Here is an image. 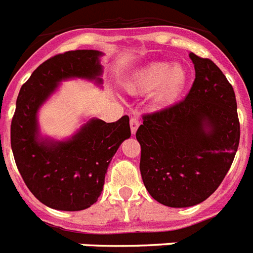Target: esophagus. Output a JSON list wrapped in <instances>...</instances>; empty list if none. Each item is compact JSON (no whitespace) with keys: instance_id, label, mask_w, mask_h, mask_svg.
Masks as SVG:
<instances>
[{"instance_id":"34e87169","label":"esophagus","mask_w":253,"mask_h":253,"mask_svg":"<svg viewBox=\"0 0 253 253\" xmlns=\"http://www.w3.org/2000/svg\"><path fill=\"white\" fill-rule=\"evenodd\" d=\"M129 124H130V130H132V134H136L137 129H138V126H139V120L137 119V117H132Z\"/></svg>"}]
</instances>
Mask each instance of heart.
<instances>
[{
	"label": "heart",
	"instance_id": "1",
	"mask_svg": "<svg viewBox=\"0 0 253 253\" xmlns=\"http://www.w3.org/2000/svg\"><path fill=\"white\" fill-rule=\"evenodd\" d=\"M188 84V73L183 66L169 62H153L134 74L126 84L132 94H150L155 92V100L162 106L176 102Z\"/></svg>",
	"mask_w": 253,
	"mask_h": 253
}]
</instances>
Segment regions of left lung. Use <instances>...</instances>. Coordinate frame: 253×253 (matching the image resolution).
<instances>
[{"mask_svg":"<svg viewBox=\"0 0 253 253\" xmlns=\"http://www.w3.org/2000/svg\"><path fill=\"white\" fill-rule=\"evenodd\" d=\"M196 78L175 106L143 117L136 133L139 171L150 196L169 208H189L213 193L239 146L235 92L209 58L189 53Z\"/></svg>","mask_w":253,"mask_h":253,"instance_id":"obj_1","label":"left lung"}]
</instances>
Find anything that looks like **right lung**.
Returning <instances> with one entry per match:
<instances>
[{"label":"right lung","instance_id":"1","mask_svg":"<svg viewBox=\"0 0 253 253\" xmlns=\"http://www.w3.org/2000/svg\"><path fill=\"white\" fill-rule=\"evenodd\" d=\"M103 52L70 50L46 60L21 87L11 121V150L31 193L48 208L64 211L87 209L102 195L117 149L130 137L129 117L115 123L91 117L70 137L43 134L39 111L61 82L84 80L103 84Z\"/></svg>","mask_w":253,"mask_h":253}]
</instances>
